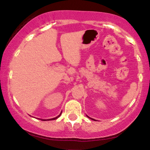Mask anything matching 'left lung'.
Returning a JSON list of instances; mask_svg holds the SVG:
<instances>
[{"label": "left lung", "mask_w": 150, "mask_h": 150, "mask_svg": "<svg viewBox=\"0 0 150 150\" xmlns=\"http://www.w3.org/2000/svg\"><path fill=\"white\" fill-rule=\"evenodd\" d=\"M88 118H89V117H88ZM91 120H93V119H91Z\"/></svg>", "instance_id": "obj_1"}]
</instances>
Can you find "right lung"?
<instances>
[{"mask_svg": "<svg viewBox=\"0 0 150 150\" xmlns=\"http://www.w3.org/2000/svg\"><path fill=\"white\" fill-rule=\"evenodd\" d=\"M61 114H62V113H61L60 114H59V116H58V117H55V118H53V119H51V120H56V119H57V118H59V117H60L61 116Z\"/></svg>", "mask_w": 150, "mask_h": 150, "instance_id": "1", "label": "right lung"}]
</instances>
